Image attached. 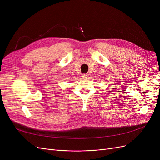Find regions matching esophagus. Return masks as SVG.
Segmentation results:
<instances>
[{"label":"esophagus","instance_id":"34e87169","mask_svg":"<svg viewBox=\"0 0 160 160\" xmlns=\"http://www.w3.org/2000/svg\"><path fill=\"white\" fill-rule=\"evenodd\" d=\"M81 76L83 77V78H87V77H88V75H87V74H85V73L82 74V75H81Z\"/></svg>","mask_w":160,"mask_h":160}]
</instances>
